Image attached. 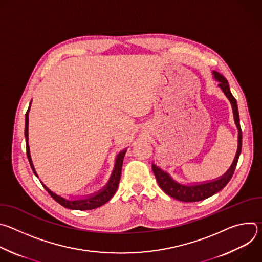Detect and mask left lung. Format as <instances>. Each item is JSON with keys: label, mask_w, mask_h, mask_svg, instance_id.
Wrapping results in <instances>:
<instances>
[{"label": "left lung", "mask_w": 262, "mask_h": 262, "mask_svg": "<svg viewBox=\"0 0 262 262\" xmlns=\"http://www.w3.org/2000/svg\"><path fill=\"white\" fill-rule=\"evenodd\" d=\"M212 76L215 81L219 82V87L222 89L224 94L226 95L228 100L231 103L232 111H233V117H234V123L236 125V128L238 130V140H237V150L235 158L230 166V168L226 171L225 174H223L222 176L204 181V182H199V183H191V184H184L181 182H178L175 180L167 171L163 170L161 167H159L156 164H152V170L156 175L157 181L159 185L161 186V189L169 196H171L174 199H177L179 201L183 202H196V201H201L206 198L211 197L212 195L216 194L220 192L222 189H224L226 186V184L229 182L231 179L234 170L236 168V164L241 155L242 150V129L239 125V116H238V108H237V102L236 99L233 97L229 84L227 80L224 78L221 73L217 71H212Z\"/></svg>", "instance_id": "1"}]
</instances>
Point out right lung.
I'll return each instance as SVG.
<instances>
[{"mask_svg": "<svg viewBox=\"0 0 262 262\" xmlns=\"http://www.w3.org/2000/svg\"><path fill=\"white\" fill-rule=\"evenodd\" d=\"M31 103H32V101L30 102L29 108L26 113V118H25L26 148H27V156H28V160L30 162L31 168H32L34 174L39 178V176H38V174H37L35 167L33 165V162L31 159V154H30V146H29V112H30ZM125 152H126V149H124V150L120 151L117 155L116 160H115L114 170H113V172H112L106 184L103 186L102 189H100L99 191H97L96 193H93L91 195L66 198V197L61 196V195L55 193L54 191H52L49 186L46 183H43L41 180H40V182L43 185V188L48 191V193L55 199V201H57L59 204H61L62 206L66 207V208L74 209V210H90V209L97 208V207L103 205L104 203H106L116 193V191L118 189V185H119L120 177H121V169H122V163H123Z\"/></svg>", "mask_w": 262, "mask_h": 262, "instance_id": "1", "label": "right lung"}]
</instances>
